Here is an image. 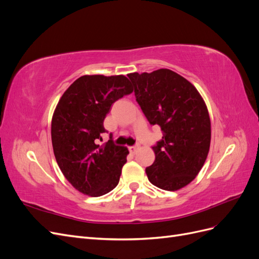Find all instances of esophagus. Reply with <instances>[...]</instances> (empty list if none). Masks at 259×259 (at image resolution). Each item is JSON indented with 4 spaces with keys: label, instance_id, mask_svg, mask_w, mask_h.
Here are the masks:
<instances>
[{
    "label": "esophagus",
    "instance_id": "obj_1",
    "mask_svg": "<svg viewBox=\"0 0 259 259\" xmlns=\"http://www.w3.org/2000/svg\"><path fill=\"white\" fill-rule=\"evenodd\" d=\"M128 150L131 153H135L137 150H138V147L137 146H132V147H128Z\"/></svg>",
    "mask_w": 259,
    "mask_h": 259
}]
</instances>
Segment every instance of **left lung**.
Listing matches in <instances>:
<instances>
[{
	"instance_id": "8db88e82",
	"label": "left lung",
	"mask_w": 259,
	"mask_h": 259,
	"mask_svg": "<svg viewBox=\"0 0 259 259\" xmlns=\"http://www.w3.org/2000/svg\"><path fill=\"white\" fill-rule=\"evenodd\" d=\"M147 120L159 125L162 139L152 147L155 160L146 168L149 182L176 191L190 184L207 158L210 120L200 93L169 69L127 74Z\"/></svg>"
}]
</instances>
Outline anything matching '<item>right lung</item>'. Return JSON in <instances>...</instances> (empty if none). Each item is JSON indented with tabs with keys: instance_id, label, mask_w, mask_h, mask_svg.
Segmentation results:
<instances>
[{
	"instance_id": "add662e5",
	"label": "right lung",
	"mask_w": 259,
	"mask_h": 259,
	"mask_svg": "<svg viewBox=\"0 0 259 259\" xmlns=\"http://www.w3.org/2000/svg\"><path fill=\"white\" fill-rule=\"evenodd\" d=\"M133 91L124 75H83L58 101L52 119L54 154L68 182L84 194L100 197L119 184L127 148L114 145L111 135L101 146L98 140L112 104Z\"/></svg>"
}]
</instances>
